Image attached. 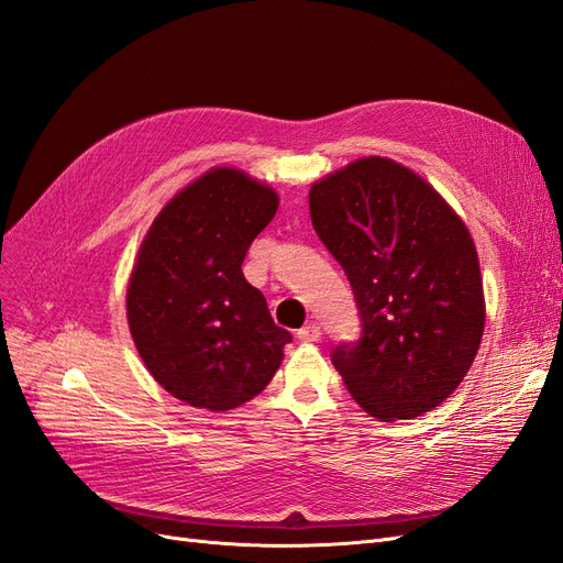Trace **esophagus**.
<instances>
[{
  "label": "esophagus",
  "mask_w": 563,
  "mask_h": 563,
  "mask_svg": "<svg viewBox=\"0 0 563 563\" xmlns=\"http://www.w3.org/2000/svg\"><path fill=\"white\" fill-rule=\"evenodd\" d=\"M296 335H298V340H302V343H317V340L321 338V327L317 321H310V323H305V327Z\"/></svg>",
  "instance_id": "obj_1"
}]
</instances>
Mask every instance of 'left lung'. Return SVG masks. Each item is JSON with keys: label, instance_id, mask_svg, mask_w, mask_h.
Returning a JSON list of instances; mask_svg holds the SVG:
<instances>
[{"label": "left lung", "instance_id": "8db88e82", "mask_svg": "<svg viewBox=\"0 0 563 563\" xmlns=\"http://www.w3.org/2000/svg\"><path fill=\"white\" fill-rule=\"evenodd\" d=\"M310 216L362 314V338L331 354L347 391L378 420L432 411L467 376L486 321L465 223L430 183L385 157L317 180Z\"/></svg>", "mask_w": 563, "mask_h": 563}]
</instances>
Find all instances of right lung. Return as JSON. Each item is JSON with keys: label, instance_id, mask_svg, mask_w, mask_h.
Instances as JSON below:
<instances>
[{"label": "right lung", "instance_id": "1", "mask_svg": "<svg viewBox=\"0 0 563 563\" xmlns=\"http://www.w3.org/2000/svg\"><path fill=\"white\" fill-rule=\"evenodd\" d=\"M277 209L272 187L220 166L183 187L145 234L126 291L129 329L152 378L176 399L230 411L277 373L291 333L242 272Z\"/></svg>", "mask_w": 563, "mask_h": 563}]
</instances>
